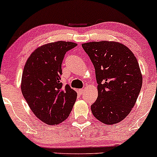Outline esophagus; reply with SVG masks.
Returning a JSON list of instances; mask_svg holds the SVG:
<instances>
[{
    "mask_svg": "<svg viewBox=\"0 0 157 157\" xmlns=\"http://www.w3.org/2000/svg\"><path fill=\"white\" fill-rule=\"evenodd\" d=\"M78 93H79V94H83V93H84V89H79V90H78Z\"/></svg>",
    "mask_w": 157,
    "mask_h": 157,
    "instance_id": "obj_1",
    "label": "esophagus"
}]
</instances>
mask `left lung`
Returning <instances> with one entry per match:
<instances>
[{"mask_svg":"<svg viewBox=\"0 0 157 157\" xmlns=\"http://www.w3.org/2000/svg\"><path fill=\"white\" fill-rule=\"evenodd\" d=\"M82 47L94 66L98 97L91 106L94 116L112 125L124 120L136 103L142 76L128 48L112 41L90 42Z\"/></svg>","mask_w":157,"mask_h":157,"instance_id":"8db88e82","label":"left lung"}]
</instances>
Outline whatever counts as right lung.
<instances>
[{
  "mask_svg": "<svg viewBox=\"0 0 157 157\" xmlns=\"http://www.w3.org/2000/svg\"><path fill=\"white\" fill-rule=\"evenodd\" d=\"M76 46L66 41L44 45L32 52L23 68V97L35 116L48 125L66 120L76 101V91L60 82L65 55Z\"/></svg>",
  "mask_w": 157,
  "mask_h": 157,
  "instance_id": "obj_1",
  "label": "right lung"
}]
</instances>
